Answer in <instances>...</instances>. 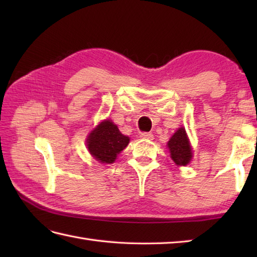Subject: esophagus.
I'll return each instance as SVG.
<instances>
[{"instance_id": "obj_1", "label": "esophagus", "mask_w": 257, "mask_h": 257, "mask_svg": "<svg viewBox=\"0 0 257 257\" xmlns=\"http://www.w3.org/2000/svg\"><path fill=\"white\" fill-rule=\"evenodd\" d=\"M140 138L145 139V140H152V139H154V135L150 134V133H143L140 135Z\"/></svg>"}]
</instances>
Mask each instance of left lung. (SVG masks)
<instances>
[{
  "instance_id": "left-lung-1",
  "label": "left lung",
  "mask_w": 257,
  "mask_h": 257,
  "mask_svg": "<svg viewBox=\"0 0 257 257\" xmlns=\"http://www.w3.org/2000/svg\"><path fill=\"white\" fill-rule=\"evenodd\" d=\"M168 148L177 166H187L192 159V148L183 127L179 128L168 141Z\"/></svg>"
}]
</instances>
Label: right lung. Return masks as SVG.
<instances>
[{"label": "right lung", "instance_id": "right-lung-1", "mask_svg": "<svg viewBox=\"0 0 257 257\" xmlns=\"http://www.w3.org/2000/svg\"><path fill=\"white\" fill-rule=\"evenodd\" d=\"M129 137L122 135L111 120H103L87 137L90 155L101 163H113L117 156L129 144Z\"/></svg>", "mask_w": 257, "mask_h": 257}]
</instances>
